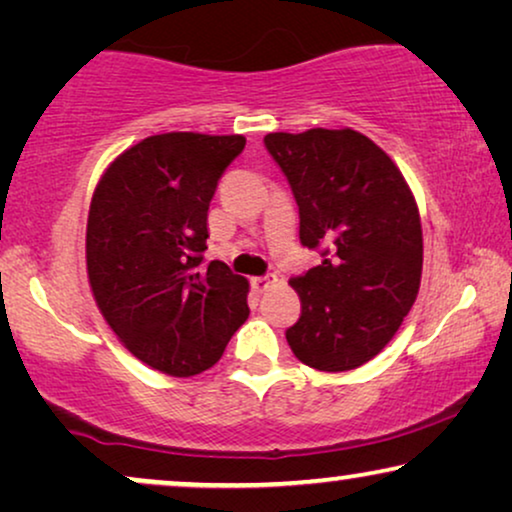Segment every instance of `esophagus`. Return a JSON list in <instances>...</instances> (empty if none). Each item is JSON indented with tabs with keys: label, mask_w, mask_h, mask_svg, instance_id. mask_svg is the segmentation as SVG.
<instances>
[{
	"label": "esophagus",
	"mask_w": 512,
	"mask_h": 512,
	"mask_svg": "<svg viewBox=\"0 0 512 512\" xmlns=\"http://www.w3.org/2000/svg\"><path fill=\"white\" fill-rule=\"evenodd\" d=\"M275 284H277V277L275 275H265V277H254V279H251V286H254V291H258V293L270 291Z\"/></svg>",
	"instance_id": "1"
}]
</instances>
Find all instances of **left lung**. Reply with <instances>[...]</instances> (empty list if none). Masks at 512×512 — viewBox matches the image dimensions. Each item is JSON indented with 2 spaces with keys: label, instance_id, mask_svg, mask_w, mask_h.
I'll list each match as a JSON object with an SVG mask.
<instances>
[{
  "label": "left lung",
  "instance_id": "obj_1",
  "mask_svg": "<svg viewBox=\"0 0 512 512\" xmlns=\"http://www.w3.org/2000/svg\"><path fill=\"white\" fill-rule=\"evenodd\" d=\"M263 142L298 202L300 242L324 256L289 282L300 298L291 352L326 373L359 368L415 305L424 261L415 195L394 160L352 128L270 132Z\"/></svg>",
  "mask_w": 512,
  "mask_h": 512
}]
</instances>
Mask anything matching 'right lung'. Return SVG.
<instances>
[{
	"instance_id": "add662e5",
	"label": "right lung",
	"mask_w": 512,
	"mask_h": 512,
	"mask_svg": "<svg viewBox=\"0 0 512 512\" xmlns=\"http://www.w3.org/2000/svg\"><path fill=\"white\" fill-rule=\"evenodd\" d=\"M242 135L165 132L125 149L97 181L86 228L88 282L102 317L146 366L200 375L249 317V282L202 265L207 212Z\"/></svg>"
}]
</instances>
